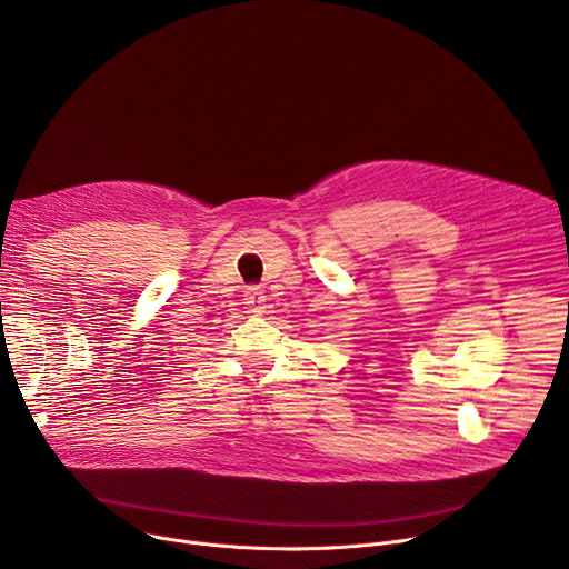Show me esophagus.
Segmentation results:
<instances>
[{"mask_svg": "<svg viewBox=\"0 0 569 569\" xmlns=\"http://www.w3.org/2000/svg\"><path fill=\"white\" fill-rule=\"evenodd\" d=\"M244 305H247L251 311L260 313V309H264V307H262V305H264V292H262L260 288H256V286L247 288V292H244Z\"/></svg>", "mask_w": 569, "mask_h": 569, "instance_id": "obj_1", "label": "esophagus"}]
</instances>
